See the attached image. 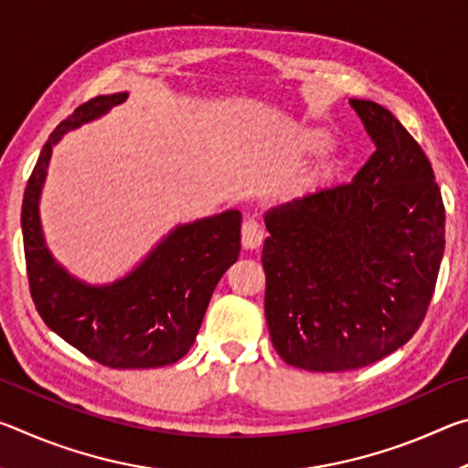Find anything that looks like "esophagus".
<instances>
[{
  "mask_svg": "<svg viewBox=\"0 0 468 468\" xmlns=\"http://www.w3.org/2000/svg\"><path fill=\"white\" fill-rule=\"evenodd\" d=\"M262 241H264V231H262V227H260L258 220L245 218L243 225H241V243H243V248L258 250L260 245H262Z\"/></svg>",
  "mask_w": 468,
  "mask_h": 468,
  "instance_id": "esophagus-1",
  "label": "esophagus"
}]
</instances>
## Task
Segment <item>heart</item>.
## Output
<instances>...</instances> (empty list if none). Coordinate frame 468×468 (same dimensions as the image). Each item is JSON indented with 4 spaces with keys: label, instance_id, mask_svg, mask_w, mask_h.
Masks as SVG:
<instances>
[{
    "label": "heart",
    "instance_id": "obj_1",
    "mask_svg": "<svg viewBox=\"0 0 468 468\" xmlns=\"http://www.w3.org/2000/svg\"><path fill=\"white\" fill-rule=\"evenodd\" d=\"M332 144V136L328 132L318 130V128H312V130H305L299 133V138L295 142V148L299 154H320Z\"/></svg>",
    "mask_w": 468,
    "mask_h": 468
}]
</instances>
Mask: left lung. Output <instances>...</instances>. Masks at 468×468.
<instances>
[{
  "mask_svg": "<svg viewBox=\"0 0 468 468\" xmlns=\"http://www.w3.org/2000/svg\"><path fill=\"white\" fill-rule=\"evenodd\" d=\"M376 153L353 181L266 210L264 312L282 361L346 371L384 359L425 318L446 212L421 146L390 111L351 99Z\"/></svg>",
  "mask_w": 468,
  "mask_h": 468,
  "instance_id": "1",
  "label": "left lung"
}]
</instances>
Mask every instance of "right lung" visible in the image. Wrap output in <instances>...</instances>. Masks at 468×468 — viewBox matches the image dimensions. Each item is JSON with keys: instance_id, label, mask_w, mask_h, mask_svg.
<instances>
[{"instance_id": "add662e5", "label": "right lung", "mask_w": 468, "mask_h": 468, "mask_svg": "<svg viewBox=\"0 0 468 468\" xmlns=\"http://www.w3.org/2000/svg\"><path fill=\"white\" fill-rule=\"evenodd\" d=\"M128 92L101 94L78 107L47 140L22 200L30 292L43 322L86 357L113 369L163 367L192 348L220 276L241 251V212L225 210L173 227L120 279L90 284L47 248L41 194L53 146L122 105Z\"/></svg>"}]
</instances>
